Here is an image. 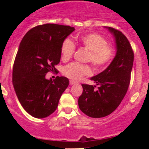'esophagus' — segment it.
<instances>
[{
	"label": "esophagus",
	"instance_id": "esophagus-1",
	"mask_svg": "<svg viewBox=\"0 0 149 149\" xmlns=\"http://www.w3.org/2000/svg\"><path fill=\"white\" fill-rule=\"evenodd\" d=\"M69 84H70V85H74V84H76L77 83L74 81H69Z\"/></svg>",
	"mask_w": 149,
	"mask_h": 149
}]
</instances>
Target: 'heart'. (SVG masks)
Segmentation results:
<instances>
[{
  "mask_svg": "<svg viewBox=\"0 0 149 149\" xmlns=\"http://www.w3.org/2000/svg\"><path fill=\"white\" fill-rule=\"evenodd\" d=\"M76 44L89 51L88 62H91L96 70H103L113 60L116 48L113 45L109 44L103 36L97 33H89L79 36L76 39ZM75 51V45L72 41L66 39L63 41L61 46V59L68 61ZM63 74L72 80H80L84 76L92 74V69L89 65L78 63H71L63 68Z\"/></svg>",
  "mask_w": 149,
  "mask_h": 149,
  "instance_id": "1",
  "label": "heart"
}]
</instances>
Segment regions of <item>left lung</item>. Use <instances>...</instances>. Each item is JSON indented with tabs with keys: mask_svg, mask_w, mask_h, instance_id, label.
<instances>
[{
	"mask_svg": "<svg viewBox=\"0 0 149 149\" xmlns=\"http://www.w3.org/2000/svg\"><path fill=\"white\" fill-rule=\"evenodd\" d=\"M113 33L117 52L107 68L91 78L96 86L82 84L83 93L78 98L81 111L93 118H101L112 113L127 93L134 63V51L125 36L119 30L107 27Z\"/></svg>",
	"mask_w": 149,
	"mask_h": 149,
	"instance_id": "left-lung-1",
	"label": "left lung"
}]
</instances>
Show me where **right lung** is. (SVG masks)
<instances>
[{
	"label": "right lung",
	"instance_id": "1",
	"mask_svg": "<svg viewBox=\"0 0 149 149\" xmlns=\"http://www.w3.org/2000/svg\"><path fill=\"white\" fill-rule=\"evenodd\" d=\"M74 27L45 24L30 29L18 47L13 69V84L18 99L30 115L42 119L52 114L68 86L65 77L47 80L56 72L63 41Z\"/></svg>",
	"mask_w": 149,
	"mask_h": 149
}]
</instances>
